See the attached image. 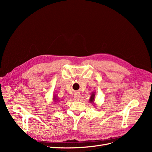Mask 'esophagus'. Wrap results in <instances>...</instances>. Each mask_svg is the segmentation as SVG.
I'll return each mask as SVG.
<instances>
[{"label": "esophagus", "mask_w": 152, "mask_h": 152, "mask_svg": "<svg viewBox=\"0 0 152 152\" xmlns=\"http://www.w3.org/2000/svg\"><path fill=\"white\" fill-rule=\"evenodd\" d=\"M74 98H75V100H79V99L80 98V93H79V92H77V93H75L74 94Z\"/></svg>", "instance_id": "1"}]
</instances>
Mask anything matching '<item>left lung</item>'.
Returning a JSON list of instances; mask_svg holds the SVG:
<instances>
[{
    "instance_id": "left-lung-1",
    "label": "left lung",
    "mask_w": 152,
    "mask_h": 152,
    "mask_svg": "<svg viewBox=\"0 0 152 152\" xmlns=\"http://www.w3.org/2000/svg\"><path fill=\"white\" fill-rule=\"evenodd\" d=\"M94 96H95V94L94 93H93L91 96V98L89 99V102L92 103H94Z\"/></svg>"
}]
</instances>
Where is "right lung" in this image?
I'll list each match as a JSON object with an SVG mask.
<instances>
[{"instance_id":"obj_1","label":"right lung","mask_w":152,"mask_h":152,"mask_svg":"<svg viewBox=\"0 0 152 152\" xmlns=\"http://www.w3.org/2000/svg\"><path fill=\"white\" fill-rule=\"evenodd\" d=\"M53 99H54V100H55V101H56H56H58V98L56 97V96H54V98H53Z\"/></svg>"}]
</instances>
